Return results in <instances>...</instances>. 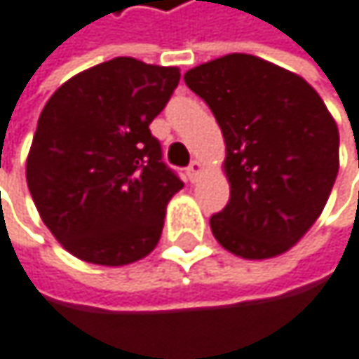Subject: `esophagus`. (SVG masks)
Listing matches in <instances>:
<instances>
[{
    "label": "esophagus",
    "mask_w": 359,
    "mask_h": 359,
    "mask_svg": "<svg viewBox=\"0 0 359 359\" xmlns=\"http://www.w3.org/2000/svg\"><path fill=\"white\" fill-rule=\"evenodd\" d=\"M202 172H204V165H202L200 161H191L189 168H187V178H189L191 183H196Z\"/></svg>",
    "instance_id": "obj_1"
}]
</instances>
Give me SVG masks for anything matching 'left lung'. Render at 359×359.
I'll return each instance as SVG.
<instances>
[{
    "mask_svg": "<svg viewBox=\"0 0 359 359\" xmlns=\"http://www.w3.org/2000/svg\"><path fill=\"white\" fill-rule=\"evenodd\" d=\"M225 140L229 202L210 217L223 249L268 259L292 249L321 215L339 174V127L298 74L232 53L185 74Z\"/></svg>",
    "mask_w": 359,
    "mask_h": 359,
    "instance_id": "8db88e82",
    "label": "left lung"
}]
</instances>
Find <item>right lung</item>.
<instances>
[{
	"instance_id": "add662e5",
	"label": "right lung",
	"mask_w": 359,
	"mask_h": 359,
	"mask_svg": "<svg viewBox=\"0 0 359 359\" xmlns=\"http://www.w3.org/2000/svg\"><path fill=\"white\" fill-rule=\"evenodd\" d=\"M181 72L116 57L72 76L46 102L27 155V187L65 251L100 266L147 257L183 181L161 161L151 121Z\"/></svg>"
}]
</instances>
